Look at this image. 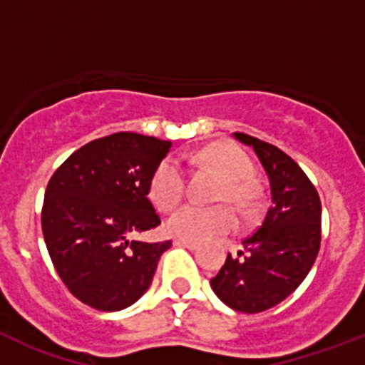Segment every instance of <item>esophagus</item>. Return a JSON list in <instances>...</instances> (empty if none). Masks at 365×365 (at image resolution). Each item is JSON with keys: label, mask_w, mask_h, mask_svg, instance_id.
<instances>
[{"label": "esophagus", "mask_w": 365, "mask_h": 365, "mask_svg": "<svg viewBox=\"0 0 365 365\" xmlns=\"http://www.w3.org/2000/svg\"><path fill=\"white\" fill-rule=\"evenodd\" d=\"M173 243H175L177 247L188 248V250H195V248H197V243H193V241H188V240H182V237H175V240H173Z\"/></svg>", "instance_id": "1"}]
</instances>
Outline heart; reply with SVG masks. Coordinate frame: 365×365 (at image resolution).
<instances>
[{"label":"heart","instance_id":"1","mask_svg":"<svg viewBox=\"0 0 365 365\" xmlns=\"http://www.w3.org/2000/svg\"><path fill=\"white\" fill-rule=\"evenodd\" d=\"M199 160L225 177L219 197L228 199L241 208H248L256 199L252 179L256 173L252 159L232 144H214L201 151ZM186 175L179 160L164 159L150 180V199L159 210H172L185 195ZM235 227V217L228 206L185 205L166 221L170 234L188 241H205L214 235L227 234Z\"/></svg>","mask_w":365,"mask_h":365}]
</instances>
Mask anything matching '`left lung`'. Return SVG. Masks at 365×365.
<instances>
[{
  "label": "left lung",
  "instance_id": "8db88e82",
  "mask_svg": "<svg viewBox=\"0 0 365 365\" xmlns=\"http://www.w3.org/2000/svg\"><path fill=\"white\" fill-rule=\"evenodd\" d=\"M240 143L256 151L270 182V208L261 227L228 254L210 279L212 291L234 311L256 314L278 305L305 279L320 250L322 202L309 177L285 151L245 133Z\"/></svg>",
  "mask_w": 365,
  "mask_h": 365
}]
</instances>
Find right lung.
I'll list each match as a JSON object with an SVG mask.
<instances>
[{
  "mask_svg": "<svg viewBox=\"0 0 365 365\" xmlns=\"http://www.w3.org/2000/svg\"><path fill=\"white\" fill-rule=\"evenodd\" d=\"M170 148L140 133L108 135L74 151L47 185L41 230L51 261L71 294L96 311L133 305L172 247L131 240L160 225L148 193Z\"/></svg>",
  "mask_w": 365,
  "mask_h": 365,
  "instance_id": "right-lung-1",
  "label": "right lung"
}]
</instances>
